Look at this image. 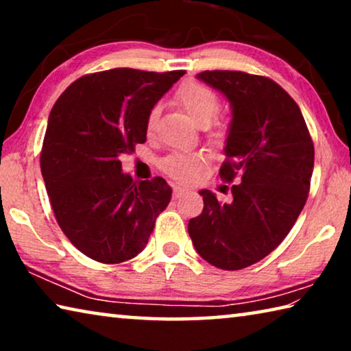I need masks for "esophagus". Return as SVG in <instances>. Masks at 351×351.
Instances as JSON below:
<instances>
[{
	"label": "esophagus",
	"mask_w": 351,
	"mask_h": 351,
	"mask_svg": "<svg viewBox=\"0 0 351 351\" xmlns=\"http://www.w3.org/2000/svg\"><path fill=\"white\" fill-rule=\"evenodd\" d=\"M186 192H187L186 187H182V186H173V197H175V198H180L181 195H184Z\"/></svg>",
	"instance_id": "esophagus-1"
}]
</instances>
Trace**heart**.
<instances>
[{"label":"heart","mask_w":351,"mask_h":351,"mask_svg":"<svg viewBox=\"0 0 351 351\" xmlns=\"http://www.w3.org/2000/svg\"><path fill=\"white\" fill-rule=\"evenodd\" d=\"M176 99L184 106V110L192 116L193 121L199 123L201 127L209 125L219 111L218 94L199 82H184L176 93ZM158 119L159 106L156 105L153 106L147 116L145 132L148 136H153L154 132H156ZM204 164L206 159L199 153H176L165 158L161 162V167L175 181L190 182L199 175Z\"/></svg>","instance_id":"b5f03b06"}]
</instances>
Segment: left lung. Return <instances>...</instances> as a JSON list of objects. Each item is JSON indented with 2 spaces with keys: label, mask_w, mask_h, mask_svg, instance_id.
I'll return each mask as SVG.
<instances>
[{
  "label": "left lung",
  "mask_w": 351,
  "mask_h": 351,
  "mask_svg": "<svg viewBox=\"0 0 351 351\" xmlns=\"http://www.w3.org/2000/svg\"><path fill=\"white\" fill-rule=\"evenodd\" d=\"M197 79L224 94L232 108L219 169L232 201L201 190V215L189 221L197 252L219 269L257 263L280 245L306 203L314 145L293 97L268 77L204 71Z\"/></svg>",
  "instance_id": "1"
}]
</instances>
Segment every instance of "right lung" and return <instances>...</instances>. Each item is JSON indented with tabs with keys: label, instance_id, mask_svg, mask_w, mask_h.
Segmentation results:
<instances>
[{
	"label": "right lung",
	"instance_id": "1",
	"mask_svg": "<svg viewBox=\"0 0 351 351\" xmlns=\"http://www.w3.org/2000/svg\"><path fill=\"white\" fill-rule=\"evenodd\" d=\"M186 71L116 68L83 75L52 106L40 165L63 234L100 263L145 247L171 189L164 178L134 181L121 158L147 141L150 110Z\"/></svg>",
	"mask_w": 351,
	"mask_h": 351
}]
</instances>
